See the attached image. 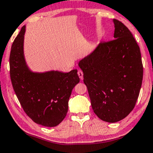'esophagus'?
I'll list each match as a JSON object with an SVG mask.
<instances>
[{
	"label": "esophagus",
	"mask_w": 153,
	"mask_h": 153,
	"mask_svg": "<svg viewBox=\"0 0 153 153\" xmlns=\"http://www.w3.org/2000/svg\"><path fill=\"white\" fill-rule=\"evenodd\" d=\"M78 76H79V79L81 80H82L83 79V72L81 70H79L78 71Z\"/></svg>",
	"instance_id": "esophagus-1"
}]
</instances>
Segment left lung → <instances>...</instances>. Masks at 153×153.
I'll use <instances>...</instances> for the list:
<instances>
[{
  "mask_svg": "<svg viewBox=\"0 0 153 153\" xmlns=\"http://www.w3.org/2000/svg\"><path fill=\"white\" fill-rule=\"evenodd\" d=\"M113 23L114 40L101 42L79 62L94 112L110 123L133 111L143 79L139 46L127 26L116 19Z\"/></svg>",
  "mask_w": 153,
  "mask_h": 153,
  "instance_id": "1",
  "label": "left lung"
}]
</instances>
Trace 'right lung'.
Returning a JSON list of instances; mask_svg holds the SVG:
<instances>
[{"label":"right lung","instance_id":"obj_1","mask_svg":"<svg viewBox=\"0 0 153 153\" xmlns=\"http://www.w3.org/2000/svg\"><path fill=\"white\" fill-rule=\"evenodd\" d=\"M25 31L24 26L11 48L9 66L13 89L30 119L45 127H55L65 119L72 90L79 82L77 70L68 73L31 71L23 52Z\"/></svg>","mask_w":153,"mask_h":153}]
</instances>
